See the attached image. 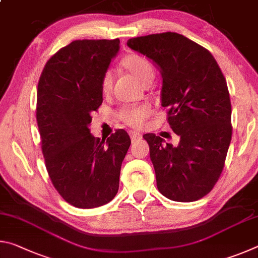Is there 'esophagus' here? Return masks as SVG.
<instances>
[{
	"label": "esophagus",
	"mask_w": 258,
	"mask_h": 258,
	"mask_svg": "<svg viewBox=\"0 0 258 258\" xmlns=\"http://www.w3.org/2000/svg\"><path fill=\"white\" fill-rule=\"evenodd\" d=\"M128 134H130L131 140H132V141H137V140H140L142 138L141 134L138 133V132H134V131H130Z\"/></svg>",
	"instance_id": "esophagus-1"
}]
</instances>
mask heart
<instances>
[{
	"instance_id": "obj_1",
	"label": "heart",
	"mask_w": 258,
	"mask_h": 258,
	"mask_svg": "<svg viewBox=\"0 0 258 258\" xmlns=\"http://www.w3.org/2000/svg\"><path fill=\"white\" fill-rule=\"evenodd\" d=\"M121 66L127 71L131 75L134 76L143 85L148 82H152L155 77V68L152 63L146 56L140 54H130L125 56L121 61ZM112 85V76L110 72L104 74L102 78V90L103 92H108ZM151 113V108L149 106H131L121 109L118 117L121 121L132 127H140L147 117Z\"/></svg>"
}]
</instances>
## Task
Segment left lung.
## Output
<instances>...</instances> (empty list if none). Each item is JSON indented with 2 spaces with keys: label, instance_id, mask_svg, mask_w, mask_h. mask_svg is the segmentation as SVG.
<instances>
[{
  "label": "left lung",
  "instance_id": "obj_1",
  "mask_svg": "<svg viewBox=\"0 0 258 258\" xmlns=\"http://www.w3.org/2000/svg\"><path fill=\"white\" fill-rule=\"evenodd\" d=\"M127 46L158 67L161 106L168 109V124L180 137L174 147L154 133L143 135L157 187L174 202H196L220 178L232 137L225 78L211 52L181 34L131 38Z\"/></svg>",
  "mask_w": 258,
  "mask_h": 258
}]
</instances>
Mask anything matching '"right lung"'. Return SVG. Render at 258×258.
<instances>
[{"label": "right lung", "instance_id": "obj_1", "mask_svg": "<svg viewBox=\"0 0 258 258\" xmlns=\"http://www.w3.org/2000/svg\"><path fill=\"white\" fill-rule=\"evenodd\" d=\"M119 40H78L47 61L37 86L36 119L46 171L68 204L94 208L115 198L131 139L117 130L107 140L89 126L102 103V78Z\"/></svg>", "mask_w": 258, "mask_h": 258}]
</instances>
